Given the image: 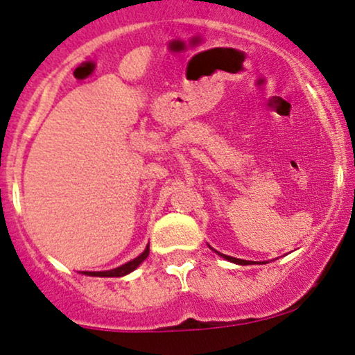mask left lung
Listing matches in <instances>:
<instances>
[{
    "mask_svg": "<svg viewBox=\"0 0 355 355\" xmlns=\"http://www.w3.org/2000/svg\"><path fill=\"white\" fill-rule=\"evenodd\" d=\"M209 249L211 250H214L213 248H211L209 245ZM214 252H216L219 257H223V259H226V260H230V262H232V263H237V266H252L254 262H250V260H242V259H236V257H231V255H226V254H221V252H218V250H214ZM263 263H267V262H263Z\"/></svg>",
    "mask_w": 355,
    "mask_h": 355,
    "instance_id": "left-lung-1",
    "label": "left lung"
}]
</instances>
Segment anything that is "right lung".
I'll use <instances>...</instances> for the list:
<instances>
[{"instance_id": "1", "label": "right lung", "mask_w": 355, "mask_h": 355, "mask_svg": "<svg viewBox=\"0 0 355 355\" xmlns=\"http://www.w3.org/2000/svg\"><path fill=\"white\" fill-rule=\"evenodd\" d=\"M147 255H149V245L144 249V252L141 255H137L136 259L129 260V262H125L124 266L121 267H116V268H111V270H101V272H82L83 275H89V277H124L128 275V273H131L136 270V268L141 266L142 262L147 259Z\"/></svg>"}]
</instances>
